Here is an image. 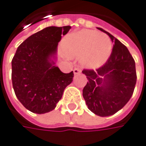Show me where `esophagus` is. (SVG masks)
I'll return each instance as SVG.
<instances>
[{
	"label": "esophagus",
	"mask_w": 146,
	"mask_h": 146,
	"mask_svg": "<svg viewBox=\"0 0 146 146\" xmlns=\"http://www.w3.org/2000/svg\"><path fill=\"white\" fill-rule=\"evenodd\" d=\"M81 72H82V70H81L80 68H75L73 69V73H74L75 75L79 74V73H81Z\"/></svg>",
	"instance_id": "esophagus-1"
}]
</instances>
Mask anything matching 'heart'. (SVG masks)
Masks as SVG:
<instances>
[{
	"label": "heart",
	"instance_id": "obj_1",
	"mask_svg": "<svg viewBox=\"0 0 146 146\" xmlns=\"http://www.w3.org/2000/svg\"><path fill=\"white\" fill-rule=\"evenodd\" d=\"M64 50L69 58L79 57L80 64L83 67L96 68L109 59L112 42L105 33L83 29L67 36L64 41Z\"/></svg>",
	"mask_w": 146,
	"mask_h": 146
}]
</instances>
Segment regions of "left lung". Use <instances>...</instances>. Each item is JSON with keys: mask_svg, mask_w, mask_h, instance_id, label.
Masks as SVG:
<instances>
[{"mask_svg": "<svg viewBox=\"0 0 146 146\" xmlns=\"http://www.w3.org/2000/svg\"><path fill=\"white\" fill-rule=\"evenodd\" d=\"M113 42L110 58L96 71L84 69L87 78L82 96L88 109L100 117L114 114L131 97L136 82V64L128 49L104 29Z\"/></svg>", "mask_w": 146, "mask_h": 146, "instance_id": "left-lung-1", "label": "left lung"}]
</instances>
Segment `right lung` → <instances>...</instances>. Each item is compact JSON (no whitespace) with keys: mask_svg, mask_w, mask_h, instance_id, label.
<instances>
[{"mask_svg":"<svg viewBox=\"0 0 146 146\" xmlns=\"http://www.w3.org/2000/svg\"><path fill=\"white\" fill-rule=\"evenodd\" d=\"M70 26L47 27L28 37L12 60V84L18 100L29 111H52L73 78L55 66L58 43Z\"/></svg>","mask_w":146,"mask_h":146,"instance_id":"add662e5","label":"right lung"}]
</instances>
